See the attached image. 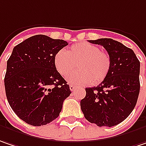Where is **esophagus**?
I'll use <instances>...</instances> for the list:
<instances>
[{
    "label": "esophagus",
    "mask_w": 146,
    "mask_h": 146,
    "mask_svg": "<svg viewBox=\"0 0 146 146\" xmlns=\"http://www.w3.org/2000/svg\"><path fill=\"white\" fill-rule=\"evenodd\" d=\"M69 88H70V90L72 91V92L75 91V89H76V88H75L74 85H70V86H69Z\"/></svg>",
    "instance_id": "esophagus-1"
}]
</instances>
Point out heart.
<instances>
[{"label":"heart","instance_id":"1","mask_svg":"<svg viewBox=\"0 0 146 146\" xmlns=\"http://www.w3.org/2000/svg\"><path fill=\"white\" fill-rule=\"evenodd\" d=\"M56 69L62 76H67L78 67L79 71L72 73L68 82L75 85L98 84L105 80L111 68V59L101 48L86 42L73 44L68 52L60 49L54 59Z\"/></svg>","mask_w":146,"mask_h":146}]
</instances>
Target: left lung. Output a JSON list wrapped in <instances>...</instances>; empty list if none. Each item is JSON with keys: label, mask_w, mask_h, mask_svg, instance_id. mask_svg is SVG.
<instances>
[{"label": "left lung", "mask_w": 146, "mask_h": 146, "mask_svg": "<svg viewBox=\"0 0 146 146\" xmlns=\"http://www.w3.org/2000/svg\"><path fill=\"white\" fill-rule=\"evenodd\" d=\"M106 48L111 59L110 73L98 87L86 88L80 102L85 118L98 126L122 122L135 107L140 92V61L131 48L112 39L89 40Z\"/></svg>", "instance_id": "left-lung-1"}]
</instances>
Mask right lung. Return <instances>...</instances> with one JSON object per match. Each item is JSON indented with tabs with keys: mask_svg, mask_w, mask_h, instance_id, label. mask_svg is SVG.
Here are the masks:
<instances>
[{
	"mask_svg": "<svg viewBox=\"0 0 146 146\" xmlns=\"http://www.w3.org/2000/svg\"><path fill=\"white\" fill-rule=\"evenodd\" d=\"M68 45L63 39L38 35L17 44L7 61L5 89L15 113L26 123L40 126L56 119L69 85L56 69V53Z\"/></svg>",
	"mask_w": 146,
	"mask_h": 146,
	"instance_id": "add662e5",
	"label": "right lung"
}]
</instances>
